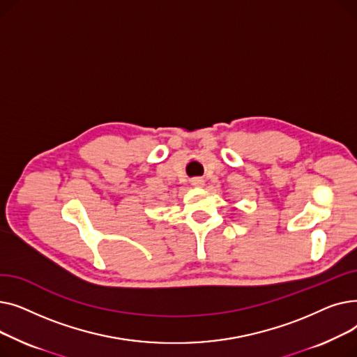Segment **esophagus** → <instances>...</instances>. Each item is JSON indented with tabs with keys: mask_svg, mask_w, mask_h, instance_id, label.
I'll list each match as a JSON object with an SVG mask.
<instances>
[{
	"mask_svg": "<svg viewBox=\"0 0 357 357\" xmlns=\"http://www.w3.org/2000/svg\"><path fill=\"white\" fill-rule=\"evenodd\" d=\"M191 185H192V186H198V188H201V186L205 185V181H204L202 178H194V179H191Z\"/></svg>",
	"mask_w": 357,
	"mask_h": 357,
	"instance_id": "34e87169",
	"label": "esophagus"
}]
</instances>
